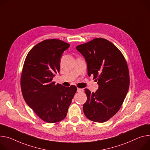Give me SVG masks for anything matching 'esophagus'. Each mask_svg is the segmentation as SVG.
<instances>
[{"mask_svg": "<svg viewBox=\"0 0 150 150\" xmlns=\"http://www.w3.org/2000/svg\"><path fill=\"white\" fill-rule=\"evenodd\" d=\"M83 91H84V90L82 89V88H77V91H78V93L83 92Z\"/></svg>", "mask_w": 150, "mask_h": 150, "instance_id": "34e87169", "label": "esophagus"}]
</instances>
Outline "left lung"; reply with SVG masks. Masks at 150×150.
I'll list each match as a JSON object with an SVG mask.
<instances>
[{
  "mask_svg": "<svg viewBox=\"0 0 150 150\" xmlns=\"http://www.w3.org/2000/svg\"><path fill=\"white\" fill-rule=\"evenodd\" d=\"M76 48L86 60L88 75L93 76L99 85L95 93L85 89L84 113L91 121L105 122L119 111L129 90L127 62L118 48L103 38H95Z\"/></svg>",
  "mask_w": 150,
  "mask_h": 150,
  "instance_id": "1",
  "label": "left lung"
}]
</instances>
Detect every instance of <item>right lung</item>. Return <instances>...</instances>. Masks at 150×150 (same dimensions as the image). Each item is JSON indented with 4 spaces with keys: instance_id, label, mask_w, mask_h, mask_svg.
Here are the masks:
<instances>
[{
    "instance_id": "add662e5",
    "label": "right lung",
    "mask_w": 150,
    "mask_h": 150,
    "mask_svg": "<svg viewBox=\"0 0 150 150\" xmlns=\"http://www.w3.org/2000/svg\"><path fill=\"white\" fill-rule=\"evenodd\" d=\"M69 47L59 39L44 40L32 48L23 65L20 83L24 99L40 119L49 123L66 117L77 90L75 86L66 87L52 81L59 72L62 54Z\"/></svg>"
}]
</instances>
